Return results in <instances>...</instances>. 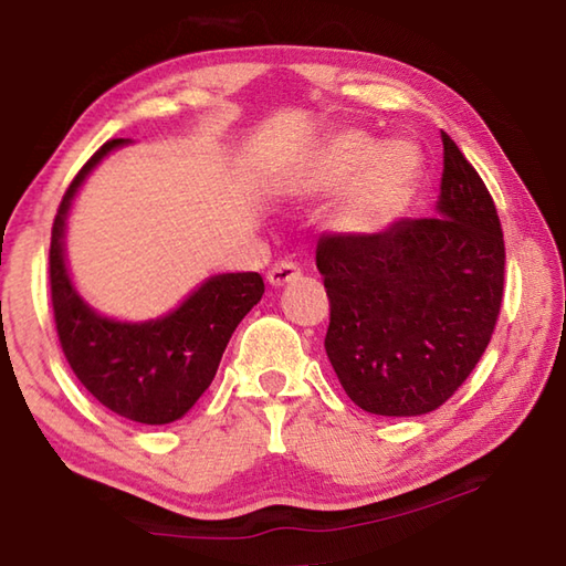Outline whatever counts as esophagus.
<instances>
[{
    "label": "esophagus",
    "mask_w": 566,
    "mask_h": 566,
    "mask_svg": "<svg viewBox=\"0 0 566 566\" xmlns=\"http://www.w3.org/2000/svg\"><path fill=\"white\" fill-rule=\"evenodd\" d=\"M302 274V266L296 262H276L274 266H270V272H266V280H270L272 286H284L294 280H300Z\"/></svg>",
    "instance_id": "34e87169"
}]
</instances>
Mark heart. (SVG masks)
Instances as JSON below:
<instances>
[{
    "label": "heart",
    "instance_id": "1",
    "mask_svg": "<svg viewBox=\"0 0 566 566\" xmlns=\"http://www.w3.org/2000/svg\"><path fill=\"white\" fill-rule=\"evenodd\" d=\"M419 169L421 157L409 142H387L375 149V142L364 132H344L302 171L296 189L324 195L344 187L357 174L334 212V224L349 234H377L395 222Z\"/></svg>",
    "mask_w": 566,
    "mask_h": 566
}]
</instances>
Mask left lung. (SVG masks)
Instances as JSON below:
<instances>
[{
    "instance_id": "8db88e82",
    "label": "left lung",
    "mask_w": 566,
    "mask_h": 566,
    "mask_svg": "<svg viewBox=\"0 0 566 566\" xmlns=\"http://www.w3.org/2000/svg\"><path fill=\"white\" fill-rule=\"evenodd\" d=\"M437 217L377 234L319 237L329 296L324 349L354 405L381 417L442 407L492 339L504 296V234L490 189L442 132Z\"/></svg>"
}]
</instances>
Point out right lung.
<instances>
[{
    "label": "right lung",
    "mask_w": 566,
    "mask_h": 566,
    "mask_svg": "<svg viewBox=\"0 0 566 566\" xmlns=\"http://www.w3.org/2000/svg\"><path fill=\"white\" fill-rule=\"evenodd\" d=\"M119 145L124 139H109L94 151L56 209L50 244L56 337L74 377L99 405L139 424H169L212 385L229 337L262 300L264 282L256 272L212 276L179 310L145 324L112 322L92 312L66 274L64 217L84 177Z\"/></svg>",
    "instance_id": "add662e5"
}]
</instances>
